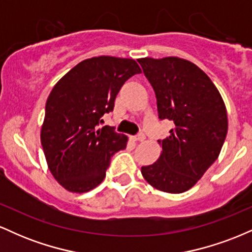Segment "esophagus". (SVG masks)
<instances>
[{"instance_id": "obj_1", "label": "esophagus", "mask_w": 252, "mask_h": 252, "mask_svg": "<svg viewBox=\"0 0 252 252\" xmlns=\"http://www.w3.org/2000/svg\"><path fill=\"white\" fill-rule=\"evenodd\" d=\"M134 138L135 141H140V142H143L144 140H146V135L143 134V132H140V134H137L136 136H134Z\"/></svg>"}]
</instances>
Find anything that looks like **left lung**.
I'll return each instance as SVG.
<instances>
[{
  "instance_id": "1",
  "label": "left lung",
  "mask_w": 252,
  "mask_h": 252,
  "mask_svg": "<svg viewBox=\"0 0 252 252\" xmlns=\"http://www.w3.org/2000/svg\"><path fill=\"white\" fill-rule=\"evenodd\" d=\"M156 96L160 120L174 123L158 140L160 158L141 168L158 190L186 192L218 158L227 134V114L218 89L195 63L178 57L138 59Z\"/></svg>"
}]
</instances>
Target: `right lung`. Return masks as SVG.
<instances>
[{
    "label": "right lung",
    "instance_id": "1",
    "mask_svg": "<svg viewBox=\"0 0 252 252\" xmlns=\"http://www.w3.org/2000/svg\"><path fill=\"white\" fill-rule=\"evenodd\" d=\"M137 73L141 68L132 59L94 57L74 66L52 89L40 137L52 175L68 192L97 187L111 156L126 147V135L98 126L114 110L123 84Z\"/></svg>",
    "mask_w": 252,
    "mask_h": 252
}]
</instances>
